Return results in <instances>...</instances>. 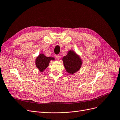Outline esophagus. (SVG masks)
Wrapping results in <instances>:
<instances>
[{
  "instance_id": "1",
  "label": "esophagus",
  "mask_w": 120,
  "mask_h": 120,
  "mask_svg": "<svg viewBox=\"0 0 120 120\" xmlns=\"http://www.w3.org/2000/svg\"><path fill=\"white\" fill-rule=\"evenodd\" d=\"M56 58L57 60H58L60 59V56L59 55H57L56 56Z\"/></svg>"
}]
</instances>
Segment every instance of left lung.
Returning <instances> with one entry per match:
<instances>
[{
    "label": "left lung",
    "mask_w": 120,
    "mask_h": 120,
    "mask_svg": "<svg viewBox=\"0 0 120 120\" xmlns=\"http://www.w3.org/2000/svg\"><path fill=\"white\" fill-rule=\"evenodd\" d=\"M62 60L66 71L70 74L78 72L82 65L80 57L72 50H70L67 55L63 58Z\"/></svg>",
    "instance_id": "1"
}]
</instances>
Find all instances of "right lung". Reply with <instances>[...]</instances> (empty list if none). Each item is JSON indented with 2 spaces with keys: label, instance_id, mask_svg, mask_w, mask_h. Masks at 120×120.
Wrapping results in <instances>:
<instances>
[{
  "label": "right lung",
  "instance_id": "right-lung-1",
  "mask_svg": "<svg viewBox=\"0 0 120 120\" xmlns=\"http://www.w3.org/2000/svg\"><path fill=\"white\" fill-rule=\"evenodd\" d=\"M54 60V58L46 57L43 54H41L38 55L35 60V65L40 72H42L48 67L50 61Z\"/></svg>",
  "mask_w": 120,
  "mask_h": 120
}]
</instances>
